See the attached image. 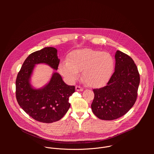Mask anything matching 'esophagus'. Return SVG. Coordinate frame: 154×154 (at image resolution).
Listing matches in <instances>:
<instances>
[{
  "instance_id": "obj_1",
  "label": "esophagus",
  "mask_w": 154,
  "mask_h": 154,
  "mask_svg": "<svg viewBox=\"0 0 154 154\" xmlns=\"http://www.w3.org/2000/svg\"><path fill=\"white\" fill-rule=\"evenodd\" d=\"M75 90L77 91H82L83 90V89L82 87H81V86H80L79 85H77L75 86Z\"/></svg>"
}]
</instances>
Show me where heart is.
<instances>
[{
	"label": "heart",
	"instance_id": "b5f03b06",
	"mask_svg": "<svg viewBox=\"0 0 154 154\" xmlns=\"http://www.w3.org/2000/svg\"><path fill=\"white\" fill-rule=\"evenodd\" d=\"M61 74L69 82H74L82 71V78L90 87L99 88L105 85L110 79L114 60L110 54L92 49L75 50L70 52L67 62L59 65Z\"/></svg>",
	"mask_w": 154,
	"mask_h": 154
}]
</instances>
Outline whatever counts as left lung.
Returning <instances> with one entry per match:
<instances>
[{
  "label": "left lung",
  "instance_id": "8db88e82",
  "mask_svg": "<svg viewBox=\"0 0 154 154\" xmlns=\"http://www.w3.org/2000/svg\"><path fill=\"white\" fill-rule=\"evenodd\" d=\"M115 70L106 85L93 89L91 104L93 113L99 119L111 121L126 114L135 104L140 82L134 61L128 55L117 51Z\"/></svg>",
  "mask_w": 154,
  "mask_h": 154
}]
</instances>
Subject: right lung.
<instances>
[{
    "label": "right lung",
    "instance_id": "1",
    "mask_svg": "<svg viewBox=\"0 0 154 154\" xmlns=\"http://www.w3.org/2000/svg\"><path fill=\"white\" fill-rule=\"evenodd\" d=\"M59 63L57 50L52 47L45 48L30 54L17 74L16 80L17 103L37 121L51 123L59 121L70 107L69 98L75 92V86L66 84L58 73H54L49 83L40 90L33 89L29 82L36 64L46 63L57 70Z\"/></svg>",
    "mask_w": 154,
    "mask_h": 154
}]
</instances>
